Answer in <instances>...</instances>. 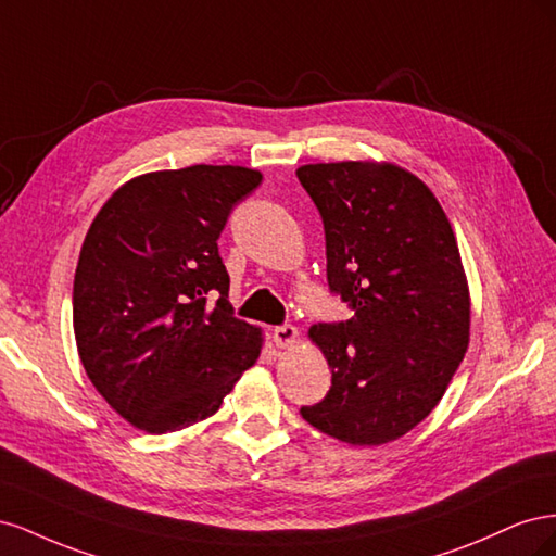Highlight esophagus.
I'll return each instance as SVG.
<instances>
[{
  "mask_svg": "<svg viewBox=\"0 0 556 556\" xmlns=\"http://www.w3.org/2000/svg\"><path fill=\"white\" fill-rule=\"evenodd\" d=\"M271 339H274V343H276L278 348H288V345H294V343H296L299 331H296V327H292V325H280V327H274Z\"/></svg>",
  "mask_w": 556,
  "mask_h": 556,
  "instance_id": "esophagus-1",
  "label": "esophagus"
}]
</instances>
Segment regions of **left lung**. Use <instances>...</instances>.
<instances>
[{"mask_svg":"<svg viewBox=\"0 0 556 556\" xmlns=\"http://www.w3.org/2000/svg\"><path fill=\"white\" fill-rule=\"evenodd\" d=\"M296 178L323 215L329 290L355 313L311 327L331 387L299 413L350 445L396 441L435 408L466 355L457 239L439 199L401 166L306 164Z\"/></svg>","mask_w":556,"mask_h":556,"instance_id":"8db88e82","label":"left lung"}]
</instances>
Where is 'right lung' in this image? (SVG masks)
I'll return each instance as SVG.
<instances>
[{"instance_id":"1","label":"right lung","mask_w":556,"mask_h":556,"mask_svg":"<svg viewBox=\"0 0 556 556\" xmlns=\"http://www.w3.org/2000/svg\"><path fill=\"white\" fill-rule=\"evenodd\" d=\"M262 182L245 166L194 164L125 182L83 241L74 333L109 406L148 433L211 417L262 331L233 317L217 252L227 217Z\"/></svg>"}]
</instances>
